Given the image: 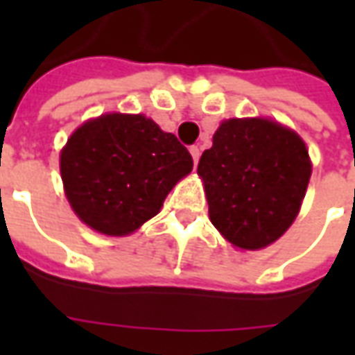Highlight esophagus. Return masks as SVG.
<instances>
[{
    "mask_svg": "<svg viewBox=\"0 0 355 355\" xmlns=\"http://www.w3.org/2000/svg\"><path fill=\"white\" fill-rule=\"evenodd\" d=\"M190 154H192V157H193V163L198 165V162H200V155H201V148L200 146H190Z\"/></svg>",
    "mask_w": 355,
    "mask_h": 355,
    "instance_id": "34e87169",
    "label": "esophagus"
}]
</instances>
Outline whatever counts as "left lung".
Wrapping results in <instances>:
<instances>
[{
    "label": "left lung",
    "mask_w": 355,
    "mask_h": 355,
    "mask_svg": "<svg viewBox=\"0 0 355 355\" xmlns=\"http://www.w3.org/2000/svg\"><path fill=\"white\" fill-rule=\"evenodd\" d=\"M211 223L232 245L262 249L282 238L304 200L312 163L297 132L253 117L228 119L198 163Z\"/></svg>",
    "instance_id": "left-lung-1"
}]
</instances>
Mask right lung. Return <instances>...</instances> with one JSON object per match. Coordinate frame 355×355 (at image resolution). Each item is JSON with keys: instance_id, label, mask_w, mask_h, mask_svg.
Here are the masks:
<instances>
[{"instance_id": "right-lung-1", "label": "right lung", "mask_w": 355, "mask_h": 355, "mask_svg": "<svg viewBox=\"0 0 355 355\" xmlns=\"http://www.w3.org/2000/svg\"><path fill=\"white\" fill-rule=\"evenodd\" d=\"M192 167V155L177 137L140 114L91 119L60 154L70 205L106 236H127L157 215L171 188Z\"/></svg>"}]
</instances>
